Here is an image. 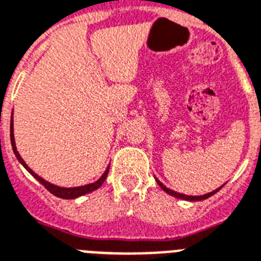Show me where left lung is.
I'll list each match as a JSON object with an SVG mask.
<instances>
[{"instance_id": "1", "label": "left lung", "mask_w": 261, "mask_h": 261, "mask_svg": "<svg viewBox=\"0 0 261 261\" xmlns=\"http://www.w3.org/2000/svg\"><path fill=\"white\" fill-rule=\"evenodd\" d=\"M155 179H156V182H158V185H159V186L162 187V190H163V191H166L167 194H170V195H172V197H175V198H179V199H185V201H193V202L194 201H203V199H207L209 197L214 195L217 191H220V190L222 189V186H224V185H222V186L218 187V189H216L214 191H212V193L203 194V195H195V197H194V195H186V194L176 193V191H174V190H171V189H168V187L164 186L163 183L160 182L158 178H155Z\"/></svg>"}]
</instances>
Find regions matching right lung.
<instances>
[{
	"instance_id": "add662e5",
	"label": "right lung",
	"mask_w": 261,
	"mask_h": 261,
	"mask_svg": "<svg viewBox=\"0 0 261 261\" xmlns=\"http://www.w3.org/2000/svg\"><path fill=\"white\" fill-rule=\"evenodd\" d=\"M10 143H12V148H13V152L14 155H16V158H17V160L20 162V163L22 164V167H24L25 170L28 171L29 174L32 175L33 178L36 179V180H39V182L43 185V186L45 187V189L49 191L51 194H54L55 197L58 198H63V199H74V198H78V197H82V195H85V194H89V193H93L94 190L99 189V187L102 186V183L105 182L106 176H108V172H109V166H108V168L105 170V172L102 174V176L98 180H95V182L93 183H89V185H85V186H78V187H60V186H56V185H52V183L47 182L45 179H43L41 176H39V175L35 172V171H32L31 168L28 167V164L25 163L24 160H22V158L20 156V153H18L17 148H16V141H14V133H13V113H12V118H10Z\"/></svg>"
}]
</instances>
